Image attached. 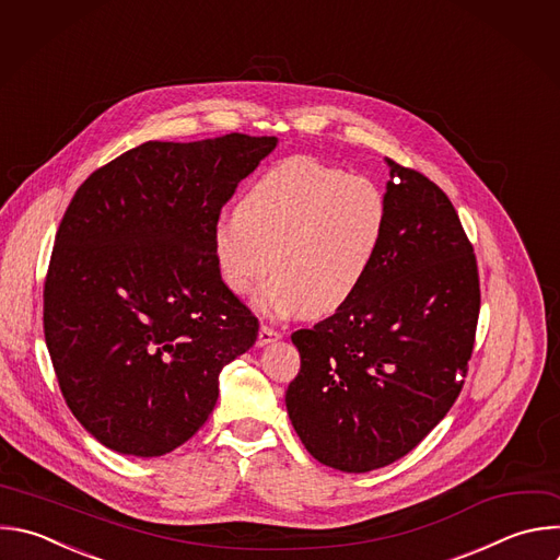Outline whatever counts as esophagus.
Returning <instances> with one entry per match:
<instances>
[{"label": "esophagus", "mask_w": 560, "mask_h": 560, "mask_svg": "<svg viewBox=\"0 0 560 560\" xmlns=\"http://www.w3.org/2000/svg\"><path fill=\"white\" fill-rule=\"evenodd\" d=\"M277 338H281V331H279V329H275V327H270V325H261L259 336H257V345L264 347V345H268V342H272V340H277Z\"/></svg>", "instance_id": "obj_1"}]
</instances>
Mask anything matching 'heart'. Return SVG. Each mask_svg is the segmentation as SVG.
Segmentation results:
<instances>
[{
  "label": "heart",
  "instance_id": "obj_1",
  "mask_svg": "<svg viewBox=\"0 0 560 560\" xmlns=\"http://www.w3.org/2000/svg\"><path fill=\"white\" fill-rule=\"evenodd\" d=\"M387 222V196L374 179L292 155L248 186L237 213L215 222L211 248L231 292H253L272 270L268 310L325 316L364 281Z\"/></svg>",
  "mask_w": 560,
  "mask_h": 560
}]
</instances>
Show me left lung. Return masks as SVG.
Listing matches in <instances>:
<instances>
[{
  "label": "left lung",
  "mask_w": 560,
  "mask_h": 560,
  "mask_svg": "<svg viewBox=\"0 0 560 560\" xmlns=\"http://www.w3.org/2000/svg\"><path fill=\"white\" fill-rule=\"evenodd\" d=\"M389 222L353 296L296 329L301 369L285 407L307 453L369 472L413 451L455 405L481 305L472 244L448 196L385 158Z\"/></svg>",
  "instance_id": "8db88e82"
}]
</instances>
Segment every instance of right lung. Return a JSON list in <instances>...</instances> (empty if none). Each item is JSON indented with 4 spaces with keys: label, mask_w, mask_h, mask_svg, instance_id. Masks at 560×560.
Wrapping results in <instances>:
<instances>
[{
    "label": "right lung",
    "mask_w": 560,
    "mask_h": 560,
    "mask_svg": "<svg viewBox=\"0 0 560 560\" xmlns=\"http://www.w3.org/2000/svg\"><path fill=\"white\" fill-rule=\"evenodd\" d=\"M275 136L144 142L98 166L57 231L44 334L74 418L122 455L158 457L213 413L222 369L259 320L222 281L211 233Z\"/></svg>",
    "instance_id": "right-lung-1"
}]
</instances>
